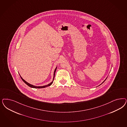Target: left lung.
Returning a JSON list of instances; mask_svg holds the SVG:
<instances>
[{
    "instance_id": "1",
    "label": "left lung",
    "mask_w": 127,
    "mask_h": 127,
    "mask_svg": "<svg viewBox=\"0 0 127 127\" xmlns=\"http://www.w3.org/2000/svg\"><path fill=\"white\" fill-rule=\"evenodd\" d=\"M106 79H105V80H104V81H103V82H102V83H101V84H100V85H101V84H102V83H104V82H105V80H106Z\"/></svg>"
}]
</instances>
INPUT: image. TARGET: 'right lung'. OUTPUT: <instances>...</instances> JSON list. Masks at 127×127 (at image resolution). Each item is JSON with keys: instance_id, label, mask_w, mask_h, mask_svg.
Segmentation results:
<instances>
[{"instance_id": "1", "label": "right lung", "mask_w": 127, "mask_h": 127, "mask_svg": "<svg viewBox=\"0 0 127 127\" xmlns=\"http://www.w3.org/2000/svg\"><path fill=\"white\" fill-rule=\"evenodd\" d=\"M57 67H56V68L55 69V71H54V77L53 79V81H52V82H51L50 83H49V84H48V85H45V86H33V85H31V84H29V83H28V82H27V81H26L24 79H23L21 77V75H20V77H21V79L23 80V81L26 84H27L28 86H29V87H32V88H45V87H47V86H51V85H52V84L53 83V82L54 81V78H55V72H56V70H57Z\"/></svg>"}]
</instances>
